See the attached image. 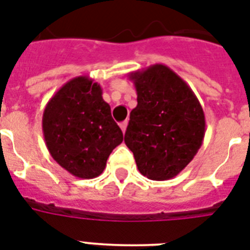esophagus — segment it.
Instances as JSON below:
<instances>
[{"label":"esophagus","mask_w":250,"mask_h":250,"mask_svg":"<svg viewBox=\"0 0 250 250\" xmlns=\"http://www.w3.org/2000/svg\"><path fill=\"white\" fill-rule=\"evenodd\" d=\"M127 125H128V121H125L121 123V128L123 132H125V129H127Z\"/></svg>","instance_id":"1"}]
</instances>
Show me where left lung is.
<instances>
[{"mask_svg":"<svg viewBox=\"0 0 250 250\" xmlns=\"http://www.w3.org/2000/svg\"><path fill=\"white\" fill-rule=\"evenodd\" d=\"M137 106L129 114L125 143L137 168L152 180H168L186 168L201 148L205 114L184 80L157 63L129 74Z\"/></svg>","mask_w":250,"mask_h":250,"instance_id":"1","label":"left lung"}]
</instances>
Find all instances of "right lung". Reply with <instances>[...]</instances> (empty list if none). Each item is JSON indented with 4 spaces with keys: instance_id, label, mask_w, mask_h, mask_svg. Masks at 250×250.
<instances>
[{
    "instance_id": "1",
    "label": "right lung",
    "mask_w": 250,
    "mask_h": 250,
    "mask_svg": "<svg viewBox=\"0 0 250 250\" xmlns=\"http://www.w3.org/2000/svg\"><path fill=\"white\" fill-rule=\"evenodd\" d=\"M42 132L54 161L80 179L101 175L110 153L123 141L101 85L88 76L74 78L49 100Z\"/></svg>"
}]
</instances>
